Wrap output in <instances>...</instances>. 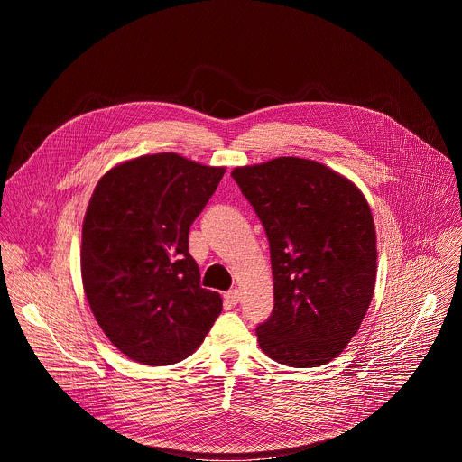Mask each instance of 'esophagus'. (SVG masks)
Instances as JSON below:
<instances>
[{
  "label": "esophagus",
  "instance_id": "34e87169",
  "mask_svg": "<svg viewBox=\"0 0 462 462\" xmlns=\"http://www.w3.org/2000/svg\"><path fill=\"white\" fill-rule=\"evenodd\" d=\"M225 300H226L230 305H237L239 300H241V292H239L237 289H232V291H228V292L225 294Z\"/></svg>",
  "mask_w": 462,
  "mask_h": 462
}]
</instances>
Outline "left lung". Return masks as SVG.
Returning <instances> with one entry per match:
<instances>
[{"label": "left lung", "instance_id": "left-lung-1", "mask_svg": "<svg viewBox=\"0 0 462 462\" xmlns=\"http://www.w3.org/2000/svg\"><path fill=\"white\" fill-rule=\"evenodd\" d=\"M265 228L274 309L257 325L261 351L291 367L337 358L369 309L376 232L364 193L321 162L278 157L232 171Z\"/></svg>", "mask_w": 462, "mask_h": 462}]
</instances>
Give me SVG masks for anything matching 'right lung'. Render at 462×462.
<instances>
[{"label":"right lung","instance_id":"right-lung-1","mask_svg":"<svg viewBox=\"0 0 462 462\" xmlns=\"http://www.w3.org/2000/svg\"><path fill=\"white\" fill-rule=\"evenodd\" d=\"M223 175V166L155 153L116 164L95 186L82 226V283L100 328L127 358L180 362L221 314V296L199 285L188 232Z\"/></svg>","mask_w":462,"mask_h":462}]
</instances>
